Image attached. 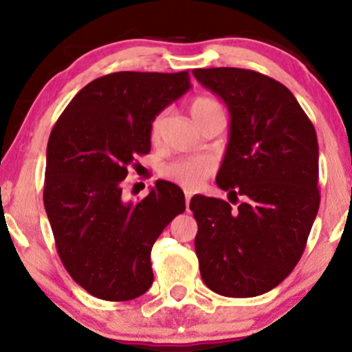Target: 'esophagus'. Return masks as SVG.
Wrapping results in <instances>:
<instances>
[{"instance_id": "obj_1", "label": "esophagus", "mask_w": 352, "mask_h": 352, "mask_svg": "<svg viewBox=\"0 0 352 352\" xmlns=\"http://www.w3.org/2000/svg\"><path fill=\"white\" fill-rule=\"evenodd\" d=\"M190 199H192V192H185V205H187V212L190 210Z\"/></svg>"}]
</instances>
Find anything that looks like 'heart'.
Segmentation results:
<instances>
[{"instance_id":"heart-1","label":"heart","mask_w":352,"mask_h":352,"mask_svg":"<svg viewBox=\"0 0 352 352\" xmlns=\"http://www.w3.org/2000/svg\"><path fill=\"white\" fill-rule=\"evenodd\" d=\"M218 111H221L220 104L215 99L207 98V96H199V98L190 102V116L195 120V124L199 122L201 117ZM160 132H162V116H157L151 124L152 142H157L160 139ZM213 168H215V164L208 157H185V159L168 164L164 168V177L179 184L180 187L195 190L212 175Z\"/></svg>"}]
</instances>
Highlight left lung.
Instances as JSON below:
<instances>
[{"mask_svg": "<svg viewBox=\"0 0 352 352\" xmlns=\"http://www.w3.org/2000/svg\"><path fill=\"white\" fill-rule=\"evenodd\" d=\"M193 76L230 112V139L217 185L243 201L195 195L201 280L228 298L263 294L293 272L318 215V137L288 87L238 67Z\"/></svg>", "mask_w": 352, "mask_h": 352, "instance_id": "left-lung-1", "label": "left lung"}]
</instances>
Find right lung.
Returning <instances> with one entry per match:
<instances>
[{
    "label": "right lung",
    "instance_id": "right-lung-1",
    "mask_svg": "<svg viewBox=\"0 0 352 352\" xmlns=\"http://www.w3.org/2000/svg\"><path fill=\"white\" fill-rule=\"evenodd\" d=\"M190 87L187 71L114 72L80 89L52 127L44 208L64 268L99 300L129 301L151 288L152 246L185 212L172 182L157 180L132 204L124 179L151 152L152 120Z\"/></svg>",
    "mask_w": 352,
    "mask_h": 352
}]
</instances>
